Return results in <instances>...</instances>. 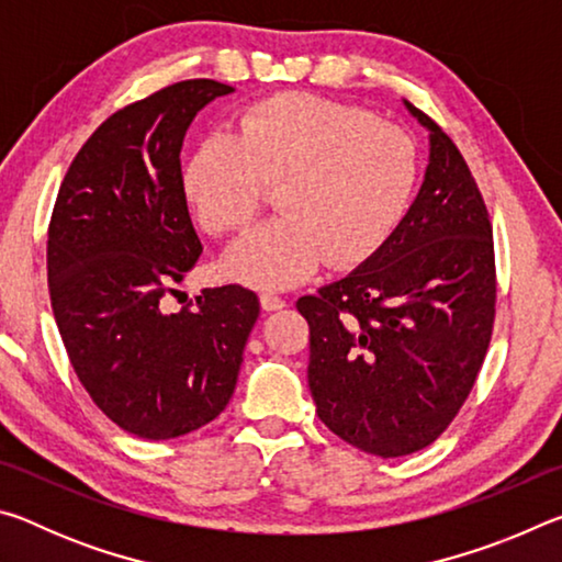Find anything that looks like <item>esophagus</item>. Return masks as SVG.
<instances>
[{
  "mask_svg": "<svg viewBox=\"0 0 562 562\" xmlns=\"http://www.w3.org/2000/svg\"><path fill=\"white\" fill-rule=\"evenodd\" d=\"M260 304H262V310L274 312V310H282L288 302H284L280 294H274V292H262L260 294Z\"/></svg>",
  "mask_w": 562,
  "mask_h": 562,
  "instance_id": "esophagus-1",
  "label": "esophagus"
}]
</instances>
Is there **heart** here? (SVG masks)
Instances as JSON below:
<instances>
[{
    "label": "heart",
    "instance_id": "b5f03b06",
    "mask_svg": "<svg viewBox=\"0 0 562 562\" xmlns=\"http://www.w3.org/2000/svg\"><path fill=\"white\" fill-rule=\"evenodd\" d=\"M414 138L367 109L280 93L247 109L240 136L211 133L186 166V195L215 235L240 233L278 188L272 217L225 258L235 280L290 288L319 268L376 252L412 203Z\"/></svg>",
    "mask_w": 562,
    "mask_h": 562
}]
</instances>
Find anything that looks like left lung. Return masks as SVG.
<instances>
[{
    "label": "left lung",
    "mask_w": 562,
    "mask_h": 562,
    "mask_svg": "<svg viewBox=\"0 0 562 562\" xmlns=\"http://www.w3.org/2000/svg\"><path fill=\"white\" fill-rule=\"evenodd\" d=\"M429 128L408 213L347 278L297 300L310 325V392L329 431L396 459L449 429L491 345L496 258L486 203L453 140Z\"/></svg>",
    "instance_id": "obj_1"
}]
</instances>
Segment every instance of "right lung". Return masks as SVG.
Here are the masks:
<instances>
[{"mask_svg":"<svg viewBox=\"0 0 562 562\" xmlns=\"http://www.w3.org/2000/svg\"><path fill=\"white\" fill-rule=\"evenodd\" d=\"M233 91L190 79L123 106L81 146L54 203L56 327L93 404L138 439H176L223 412L260 315L240 284L207 288L178 312L166 297L203 252L180 173L186 131Z\"/></svg>","mask_w":562,"mask_h":562,"instance_id":"obj_1","label":"right lung"}]
</instances>
